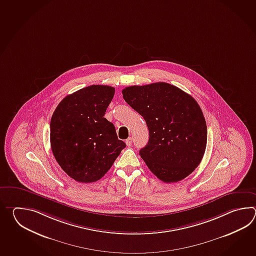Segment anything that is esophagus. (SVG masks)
Masks as SVG:
<instances>
[{"mask_svg": "<svg viewBox=\"0 0 256 256\" xmlns=\"http://www.w3.org/2000/svg\"><path fill=\"white\" fill-rule=\"evenodd\" d=\"M132 142V137H129L128 139H126V144H127V146H130Z\"/></svg>", "mask_w": 256, "mask_h": 256, "instance_id": "1", "label": "esophagus"}]
</instances>
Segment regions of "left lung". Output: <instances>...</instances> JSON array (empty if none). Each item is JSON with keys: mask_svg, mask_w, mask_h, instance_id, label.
I'll return each instance as SVG.
<instances>
[{"mask_svg": "<svg viewBox=\"0 0 256 256\" xmlns=\"http://www.w3.org/2000/svg\"><path fill=\"white\" fill-rule=\"evenodd\" d=\"M124 98L144 117L149 141L139 154L152 174L164 183L190 174L207 146V124L195 98L166 82L122 90Z\"/></svg>", "mask_w": 256, "mask_h": 256, "instance_id": "obj_1", "label": "left lung"}]
</instances>
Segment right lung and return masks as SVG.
<instances>
[{"label": "right lung", "instance_id": "add662e5", "mask_svg": "<svg viewBox=\"0 0 256 256\" xmlns=\"http://www.w3.org/2000/svg\"><path fill=\"white\" fill-rule=\"evenodd\" d=\"M115 88L105 85L83 88L63 98L50 122V144L56 162L73 180L92 183L108 172L124 142L104 118Z\"/></svg>", "mask_w": 256, "mask_h": 256}]
</instances>
